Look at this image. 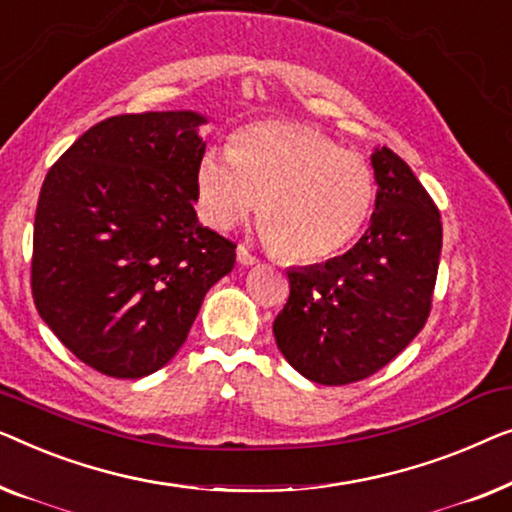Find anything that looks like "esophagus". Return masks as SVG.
Listing matches in <instances>:
<instances>
[{
  "label": "esophagus",
  "mask_w": 512,
  "mask_h": 512,
  "mask_svg": "<svg viewBox=\"0 0 512 512\" xmlns=\"http://www.w3.org/2000/svg\"><path fill=\"white\" fill-rule=\"evenodd\" d=\"M236 259H239L241 266H253V264L259 262V259H257L253 253H250V250H248L246 246L236 248Z\"/></svg>",
  "instance_id": "esophagus-1"
}]
</instances>
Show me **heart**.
<instances>
[{
    "mask_svg": "<svg viewBox=\"0 0 512 512\" xmlns=\"http://www.w3.org/2000/svg\"><path fill=\"white\" fill-rule=\"evenodd\" d=\"M199 211L229 229L259 207L266 239L292 262H322L348 248L373 206V171L318 129L255 122L229 153L208 150L197 169Z\"/></svg>",
    "mask_w": 512,
    "mask_h": 512,
    "instance_id": "heart-1",
    "label": "heart"
}]
</instances>
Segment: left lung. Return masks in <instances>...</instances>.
<instances>
[{
  "instance_id": "obj_1",
  "label": "left lung",
  "mask_w": 512,
  "mask_h": 512,
  "mask_svg": "<svg viewBox=\"0 0 512 512\" xmlns=\"http://www.w3.org/2000/svg\"><path fill=\"white\" fill-rule=\"evenodd\" d=\"M376 211L348 253L290 269V299L273 320L278 350L301 376L348 385L390 364L431 311L441 213L390 148L371 155Z\"/></svg>"
}]
</instances>
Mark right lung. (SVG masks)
<instances>
[{"instance_id": "1", "label": "right lung", "mask_w": 512, "mask_h": 512, "mask_svg": "<svg viewBox=\"0 0 512 512\" xmlns=\"http://www.w3.org/2000/svg\"><path fill=\"white\" fill-rule=\"evenodd\" d=\"M197 111L115 115L43 181L32 294L43 322L92 369L143 378L181 350L236 246L199 225L206 141Z\"/></svg>"}]
</instances>
